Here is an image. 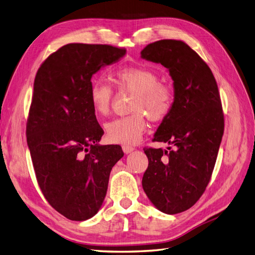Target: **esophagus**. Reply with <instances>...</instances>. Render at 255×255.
Masks as SVG:
<instances>
[{
    "label": "esophagus",
    "instance_id": "esophagus-1",
    "mask_svg": "<svg viewBox=\"0 0 255 255\" xmlns=\"http://www.w3.org/2000/svg\"><path fill=\"white\" fill-rule=\"evenodd\" d=\"M122 148H123V151L125 152L126 154H128V153H131L133 149H134V147H132V146H130V145H123L122 146Z\"/></svg>",
    "mask_w": 255,
    "mask_h": 255
}]
</instances>
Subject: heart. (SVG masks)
<instances>
[{
  "label": "heart",
  "mask_w": 255,
  "mask_h": 255,
  "mask_svg": "<svg viewBox=\"0 0 255 255\" xmlns=\"http://www.w3.org/2000/svg\"><path fill=\"white\" fill-rule=\"evenodd\" d=\"M117 88L133 94L130 101V115L109 122L106 129L107 139L120 144H134L146 130V115L149 121L161 122L171 113L174 96L171 88L159 83V76L152 69L142 65H129L114 73ZM114 91L111 85L95 80L90 85L89 101L94 112L107 116L112 108Z\"/></svg>",
  "instance_id": "b5f03b06"
}]
</instances>
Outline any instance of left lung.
<instances>
[{
	"label": "left lung",
	"instance_id": "left-lung-1",
	"mask_svg": "<svg viewBox=\"0 0 255 255\" xmlns=\"http://www.w3.org/2000/svg\"><path fill=\"white\" fill-rule=\"evenodd\" d=\"M141 57L169 70L174 87L171 113L161 122L154 141L173 148L144 147L148 166L142 186L153 205L167 214L193 207L210 182L224 132L218 84L209 65L181 40H160Z\"/></svg>",
	"mask_w": 255,
	"mask_h": 255
}]
</instances>
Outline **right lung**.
I'll list each match as a JSON object with an SVG mask.
<instances>
[{
  "instance_id": "add662e5",
  "label": "right lung",
  "mask_w": 255,
  "mask_h": 255,
  "mask_svg": "<svg viewBox=\"0 0 255 255\" xmlns=\"http://www.w3.org/2000/svg\"><path fill=\"white\" fill-rule=\"evenodd\" d=\"M125 48L72 43L48 56L34 80L27 142L37 184L48 204L72 221L99 211L111 170L124 152L99 145L103 129L89 101L91 76Z\"/></svg>"
}]
</instances>
